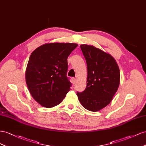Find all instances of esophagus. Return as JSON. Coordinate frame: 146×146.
Listing matches in <instances>:
<instances>
[{
    "mask_svg": "<svg viewBox=\"0 0 146 146\" xmlns=\"http://www.w3.org/2000/svg\"><path fill=\"white\" fill-rule=\"evenodd\" d=\"M76 79L75 78H72V81L73 84H74V83L76 82Z\"/></svg>",
    "mask_w": 146,
    "mask_h": 146,
    "instance_id": "obj_1",
    "label": "esophagus"
}]
</instances>
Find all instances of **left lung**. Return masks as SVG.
Listing matches in <instances>:
<instances>
[{
  "mask_svg": "<svg viewBox=\"0 0 146 146\" xmlns=\"http://www.w3.org/2000/svg\"><path fill=\"white\" fill-rule=\"evenodd\" d=\"M87 63L86 89L77 92L82 106L90 111H98L112 101L120 83V70L114 57L94 46L81 44Z\"/></svg>",
  "mask_w": 146,
  "mask_h": 146,
  "instance_id": "8db88e82",
  "label": "left lung"
}]
</instances>
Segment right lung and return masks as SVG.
<instances>
[{
  "instance_id": "1",
  "label": "right lung",
  "mask_w": 146,
  "mask_h": 146,
  "mask_svg": "<svg viewBox=\"0 0 146 146\" xmlns=\"http://www.w3.org/2000/svg\"><path fill=\"white\" fill-rule=\"evenodd\" d=\"M77 46L72 43H46L32 52L26 81L32 97L41 106H57L70 90L72 84L66 76L67 58Z\"/></svg>"
}]
</instances>
